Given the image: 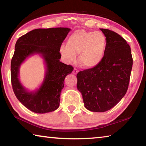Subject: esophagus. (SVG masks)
Returning a JSON list of instances; mask_svg holds the SVG:
<instances>
[{
	"mask_svg": "<svg viewBox=\"0 0 146 146\" xmlns=\"http://www.w3.org/2000/svg\"><path fill=\"white\" fill-rule=\"evenodd\" d=\"M78 70H77V69H76V68L74 69L73 71V73L75 74V75H76V74L78 73Z\"/></svg>",
	"mask_w": 146,
	"mask_h": 146,
	"instance_id": "obj_1",
	"label": "esophagus"
}]
</instances>
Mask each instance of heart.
I'll return each instance as SVG.
<instances>
[{
	"label": "heart",
	"mask_w": 146,
	"mask_h": 146,
	"mask_svg": "<svg viewBox=\"0 0 146 146\" xmlns=\"http://www.w3.org/2000/svg\"><path fill=\"white\" fill-rule=\"evenodd\" d=\"M107 48V40L99 31H87L78 29L69 36L66 45H62L60 52L68 62L76 60L79 54L80 65L86 68H93L101 63Z\"/></svg>",
	"instance_id": "b5f03b06"
}]
</instances>
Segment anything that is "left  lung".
Masks as SVG:
<instances>
[{"label": "left lung", "instance_id": "left-lung-1", "mask_svg": "<svg viewBox=\"0 0 146 146\" xmlns=\"http://www.w3.org/2000/svg\"><path fill=\"white\" fill-rule=\"evenodd\" d=\"M100 30L107 40L104 57L97 66L76 75L85 108L93 112H105L120 102L127 92L133 66L126 40L113 31Z\"/></svg>", "mask_w": 146, "mask_h": 146}]
</instances>
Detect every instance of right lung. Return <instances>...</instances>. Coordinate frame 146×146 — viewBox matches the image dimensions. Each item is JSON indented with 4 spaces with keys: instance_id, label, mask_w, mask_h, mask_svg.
Wrapping results in <instances>:
<instances>
[{
    "instance_id": "obj_1",
    "label": "right lung",
    "mask_w": 146,
    "mask_h": 146,
    "mask_svg": "<svg viewBox=\"0 0 146 146\" xmlns=\"http://www.w3.org/2000/svg\"><path fill=\"white\" fill-rule=\"evenodd\" d=\"M71 29L55 28L33 29L17 40L11 62V80L13 92L20 102L31 111L46 113L59 107L64 78L73 67L60 61V48ZM40 54L46 65L43 84L35 92H28L18 78L21 64L28 56Z\"/></svg>"
}]
</instances>
